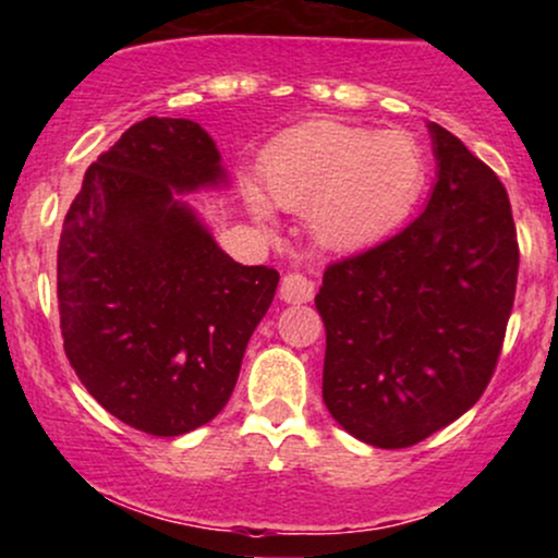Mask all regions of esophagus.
<instances>
[{
  "mask_svg": "<svg viewBox=\"0 0 558 558\" xmlns=\"http://www.w3.org/2000/svg\"><path fill=\"white\" fill-rule=\"evenodd\" d=\"M312 296H315V283L306 275L288 272L283 283H280V299L286 304H306V301H312Z\"/></svg>",
  "mask_w": 558,
  "mask_h": 558,
  "instance_id": "1",
  "label": "esophagus"
}]
</instances>
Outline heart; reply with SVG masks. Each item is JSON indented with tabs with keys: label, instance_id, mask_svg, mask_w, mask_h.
Segmentation results:
<instances>
[{
	"label": "heart",
	"instance_id": "1",
	"mask_svg": "<svg viewBox=\"0 0 558 558\" xmlns=\"http://www.w3.org/2000/svg\"><path fill=\"white\" fill-rule=\"evenodd\" d=\"M425 159L409 133L312 120L278 136L259 159V183L272 204L304 213L325 252H356L388 233L417 198ZM254 183L246 204L270 222V204Z\"/></svg>",
	"mask_w": 558,
	"mask_h": 558
}]
</instances>
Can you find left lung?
Here are the masks:
<instances>
[{"mask_svg":"<svg viewBox=\"0 0 558 558\" xmlns=\"http://www.w3.org/2000/svg\"><path fill=\"white\" fill-rule=\"evenodd\" d=\"M435 185L393 239L330 265L323 399L362 444L407 448L483 396L501 354L520 248L509 194L453 133L427 123Z\"/></svg>","mask_w":558,"mask_h":558,"instance_id":"8db88e82","label":"left lung"}]
</instances>
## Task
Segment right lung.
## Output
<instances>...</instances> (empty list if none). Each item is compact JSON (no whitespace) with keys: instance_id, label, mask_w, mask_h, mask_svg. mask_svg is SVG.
I'll return each mask as SVG.
<instances>
[{"instance_id":"obj_1","label":"right lung","mask_w":558,"mask_h":558,"mask_svg":"<svg viewBox=\"0 0 558 558\" xmlns=\"http://www.w3.org/2000/svg\"><path fill=\"white\" fill-rule=\"evenodd\" d=\"M228 185L194 120L131 125L83 175L57 252L65 354L112 417L172 438L222 412L280 275L239 265L185 194Z\"/></svg>"}]
</instances>
